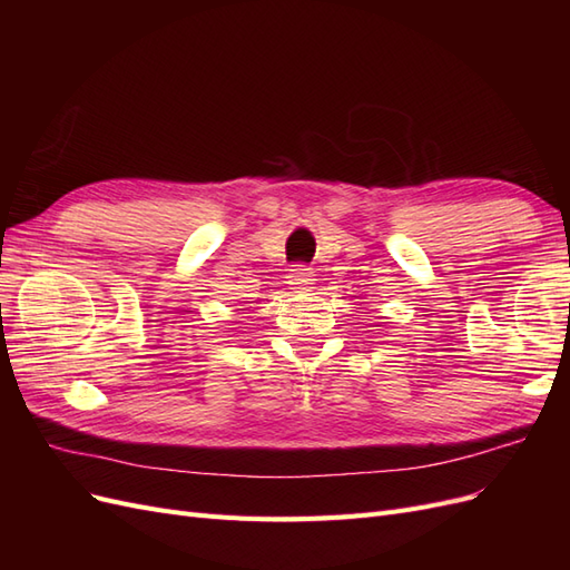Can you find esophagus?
<instances>
[{
    "mask_svg": "<svg viewBox=\"0 0 570 570\" xmlns=\"http://www.w3.org/2000/svg\"><path fill=\"white\" fill-rule=\"evenodd\" d=\"M314 271L306 268V266H295L287 275H285V283L289 289H308V285H314Z\"/></svg>",
    "mask_w": 570,
    "mask_h": 570,
    "instance_id": "34e87169",
    "label": "esophagus"
}]
</instances>
